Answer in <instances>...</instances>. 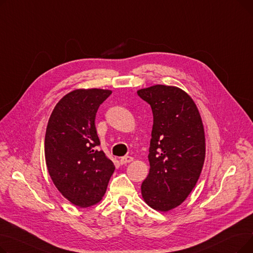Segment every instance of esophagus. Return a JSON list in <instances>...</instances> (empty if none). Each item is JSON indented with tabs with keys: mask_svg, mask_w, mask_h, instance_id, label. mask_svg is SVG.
<instances>
[{
	"mask_svg": "<svg viewBox=\"0 0 253 253\" xmlns=\"http://www.w3.org/2000/svg\"><path fill=\"white\" fill-rule=\"evenodd\" d=\"M133 160H134V159L132 158V157H130V156H125V157H122L121 159H120V163H121L122 165H125V164H128V163L132 162Z\"/></svg>",
	"mask_w": 253,
	"mask_h": 253,
	"instance_id": "obj_1",
	"label": "esophagus"
}]
</instances>
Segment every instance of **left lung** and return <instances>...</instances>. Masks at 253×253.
I'll return each instance as SVG.
<instances>
[{"instance_id":"obj_1","label":"left lung","mask_w":253,"mask_h":253,"mask_svg":"<svg viewBox=\"0 0 253 253\" xmlns=\"http://www.w3.org/2000/svg\"><path fill=\"white\" fill-rule=\"evenodd\" d=\"M152 108L150 172L141 184L144 202L167 212L179 206L200 177L206 144L202 118L193 98L175 86L137 90Z\"/></svg>"}]
</instances>
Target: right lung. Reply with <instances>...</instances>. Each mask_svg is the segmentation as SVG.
I'll return each instance as SVG.
<instances>
[{
	"instance_id": "right-lung-1",
	"label": "right lung",
	"mask_w": 253,
	"mask_h": 253,
	"mask_svg": "<svg viewBox=\"0 0 253 253\" xmlns=\"http://www.w3.org/2000/svg\"><path fill=\"white\" fill-rule=\"evenodd\" d=\"M112 94L109 89H76L53 109L45 135V159L49 175L61 195L86 208L101 201L115 165L98 151L95 116Z\"/></svg>"
}]
</instances>
